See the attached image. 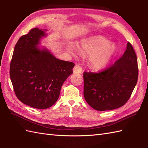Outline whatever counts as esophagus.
Masks as SVG:
<instances>
[{"instance_id": "1", "label": "esophagus", "mask_w": 148, "mask_h": 148, "mask_svg": "<svg viewBox=\"0 0 148 148\" xmlns=\"http://www.w3.org/2000/svg\"><path fill=\"white\" fill-rule=\"evenodd\" d=\"M73 72L74 73H77V74H80L82 72V67H81L79 65H76L74 66V67L73 69Z\"/></svg>"}]
</instances>
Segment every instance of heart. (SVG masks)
I'll list each match as a JSON object with an SVG mask.
<instances>
[{"instance_id": "heart-1", "label": "heart", "mask_w": 148, "mask_h": 148, "mask_svg": "<svg viewBox=\"0 0 148 148\" xmlns=\"http://www.w3.org/2000/svg\"><path fill=\"white\" fill-rule=\"evenodd\" d=\"M115 44L109 42L102 36H96L84 40L81 43V50L89 55V63L95 69L106 67L111 62L116 52ZM71 51L72 49L70 48Z\"/></svg>"}]
</instances>
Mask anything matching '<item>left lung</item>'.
Masks as SVG:
<instances>
[{
	"label": "left lung",
	"mask_w": 148,
	"mask_h": 148,
	"mask_svg": "<svg viewBox=\"0 0 148 148\" xmlns=\"http://www.w3.org/2000/svg\"><path fill=\"white\" fill-rule=\"evenodd\" d=\"M136 53L130 42L121 57L99 72H84V97L97 111H109L125 104L138 79Z\"/></svg>",
	"instance_id": "8db88e82"
}]
</instances>
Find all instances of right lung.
<instances>
[{"label": "right lung", "instance_id": "1", "mask_svg": "<svg viewBox=\"0 0 148 148\" xmlns=\"http://www.w3.org/2000/svg\"><path fill=\"white\" fill-rule=\"evenodd\" d=\"M46 30L34 28L16 44L10 64L11 81L17 98L34 108H49L57 101L61 87L74 64L56 58L37 46Z\"/></svg>", "mask_w": 148, "mask_h": 148}]
</instances>
